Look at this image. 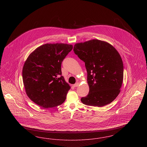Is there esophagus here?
<instances>
[{"label":"esophagus","instance_id":"obj_1","mask_svg":"<svg viewBox=\"0 0 147 147\" xmlns=\"http://www.w3.org/2000/svg\"><path fill=\"white\" fill-rule=\"evenodd\" d=\"M79 82H77L76 84L73 85V86H74V87H77V86H79Z\"/></svg>","mask_w":147,"mask_h":147}]
</instances>
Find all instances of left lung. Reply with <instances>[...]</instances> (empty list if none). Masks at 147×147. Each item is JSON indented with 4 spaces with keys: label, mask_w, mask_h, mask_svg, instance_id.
Segmentation results:
<instances>
[{
    "label": "left lung",
    "mask_w": 147,
    "mask_h": 147,
    "mask_svg": "<svg viewBox=\"0 0 147 147\" xmlns=\"http://www.w3.org/2000/svg\"><path fill=\"white\" fill-rule=\"evenodd\" d=\"M74 51L85 62L88 73L89 92L81 98L82 103L102 107L112 102L123 79V64L118 51L109 43L96 39L76 43Z\"/></svg>",
    "instance_id": "1"
}]
</instances>
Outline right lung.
Returning <instances> with one entry per match:
<instances>
[{"label":"right lung","mask_w":147,"mask_h":147,"mask_svg":"<svg viewBox=\"0 0 147 147\" xmlns=\"http://www.w3.org/2000/svg\"><path fill=\"white\" fill-rule=\"evenodd\" d=\"M72 49V45L46 43L28 56L22 68V80L28 96L36 104L51 108L65 100L70 86L61 76V63Z\"/></svg>","instance_id":"add662e5"}]
</instances>
